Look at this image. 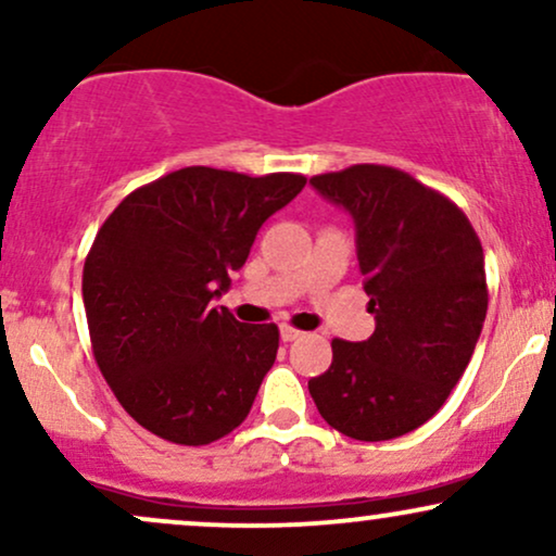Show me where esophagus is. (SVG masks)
<instances>
[{
    "label": "esophagus",
    "instance_id": "esophagus-1",
    "mask_svg": "<svg viewBox=\"0 0 556 556\" xmlns=\"http://www.w3.org/2000/svg\"><path fill=\"white\" fill-rule=\"evenodd\" d=\"M279 334H282L285 342H295V340H300V337H303V331L295 329V327H287V324H285V327L279 329Z\"/></svg>",
    "mask_w": 556,
    "mask_h": 556
}]
</instances>
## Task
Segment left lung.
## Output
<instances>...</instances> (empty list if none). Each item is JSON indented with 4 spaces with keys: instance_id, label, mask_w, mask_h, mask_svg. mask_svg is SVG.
Listing matches in <instances>:
<instances>
[{
    "instance_id": "obj_1",
    "label": "left lung",
    "mask_w": 556,
    "mask_h": 556,
    "mask_svg": "<svg viewBox=\"0 0 556 556\" xmlns=\"http://www.w3.org/2000/svg\"><path fill=\"white\" fill-rule=\"evenodd\" d=\"M355 222L376 329L331 342V366L308 381L331 429L387 442L429 420L468 368L489 308L483 248L450 198L381 164L311 177Z\"/></svg>"
}]
</instances>
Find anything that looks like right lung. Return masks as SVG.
Listing matches in <instances>:
<instances>
[{"mask_svg": "<svg viewBox=\"0 0 556 556\" xmlns=\"http://www.w3.org/2000/svg\"><path fill=\"white\" fill-rule=\"evenodd\" d=\"M303 185L292 172L185 167L132 190L96 232L83 266L93 358L143 429L201 446L251 413L279 329L240 324L214 300Z\"/></svg>", "mask_w": 556, "mask_h": 556, "instance_id": "right-lung-1", "label": "right lung"}]
</instances>
